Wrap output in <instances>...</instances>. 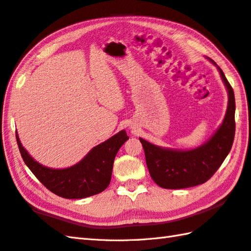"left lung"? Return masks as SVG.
<instances>
[{
	"mask_svg": "<svg viewBox=\"0 0 251 251\" xmlns=\"http://www.w3.org/2000/svg\"><path fill=\"white\" fill-rule=\"evenodd\" d=\"M209 60L219 71L228 96L226 116L215 134L201 146L184 151L158 147L139 138L149 173L161 188L185 189L205 183L231 151L235 136V97L220 67L214 60Z\"/></svg>",
	"mask_w": 251,
	"mask_h": 251,
	"instance_id": "1",
	"label": "left lung"
}]
</instances>
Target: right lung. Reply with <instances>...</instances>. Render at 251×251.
<instances>
[{
  "instance_id": "obj_1",
  "label": "right lung",
  "mask_w": 251,
  "mask_h": 251,
  "mask_svg": "<svg viewBox=\"0 0 251 251\" xmlns=\"http://www.w3.org/2000/svg\"><path fill=\"white\" fill-rule=\"evenodd\" d=\"M16 139L24 162L47 189L63 199L77 200L101 193L108 188L116 153L129 137L125 130H121L93 148L77 164L62 169L50 168L36 162L21 145L17 132Z\"/></svg>"
}]
</instances>
